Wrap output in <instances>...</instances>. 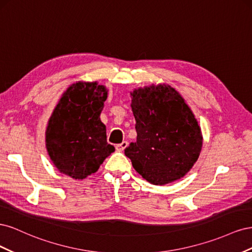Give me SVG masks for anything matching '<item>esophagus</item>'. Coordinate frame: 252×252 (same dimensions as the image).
<instances>
[{
    "label": "esophagus",
    "instance_id": "34e87169",
    "mask_svg": "<svg viewBox=\"0 0 252 252\" xmlns=\"http://www.w3.org/2000/svg\"><path fill=\"white\" fill-rule=\"evenodd\" d=\"M127 145H128V143H127L126 141H123L121 144H118V145H117L116 149H117L118 151H124V149L127 147Z\"/></svg>",
    "mask_w": 252,
    "mask_h": 252
}]
</instances>
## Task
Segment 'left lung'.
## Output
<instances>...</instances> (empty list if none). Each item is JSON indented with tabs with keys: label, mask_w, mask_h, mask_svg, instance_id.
Listing matches in <instances>:
<instances>
[{
	"label": "left lung",
	"mask_w": 252,
	"mask_h": 252,
	"mask_svg": "<svg viewBox=\"0 0 252 252\" xmlns=\"http://www.w3.org/2000/svg\"><path fill=\"white\" fill-rule=\"evenodd\" d=\"M131 109L136 142L125 149L133 168L154 185L177 181L192 168L203 136L194 114L169 85L134 89Z\"/></svg>",
	"instance_id": "8db88e82"
}]
</instances>
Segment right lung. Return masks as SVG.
I'll return each instance as SVG.
<instances>
[{
  "label": "right lung",
  "mask_w": 252,
  "mask_h": 252,
  "mask_svg": "<svg viewBox=\"0 0 252 252\" xmlns=\"http://www.w3.org/2000/svg\"><path fill=\"white\" fill-rule=\"evenodd\" d=\"M106 98L107 89L96 82L72 84L60 98L46 128V148L60 172L83 180L114 151L100 119Z\"/></svg>",
  "instance_id": "right-lung-1"
}]
</instances>
